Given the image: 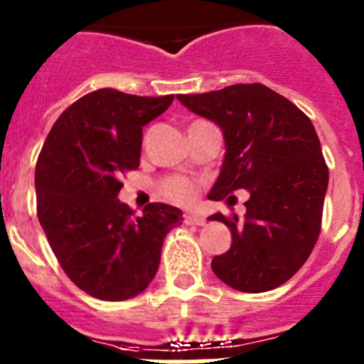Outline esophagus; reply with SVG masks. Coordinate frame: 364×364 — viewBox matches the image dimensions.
I'll list each match as a JSON object with an SVG mask.
<instances>
[{
  "mask_svg": "<svg viewBox=\"0 0 364 364\" xmlns=\"http://www.w3.org/2000/svg\"><path fill=\"white\" fill-rule=\"evenodd\" d=\"M184 222L188 224V226H204L205 217L204 215H198V213H186Z\"/></svg>",
  "mask_w": 364,
  "mask_h": 364,
  "instance_id": "esophagus-1",
  "label": "esophagus"
}]
</instances>
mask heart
Listing matches in <instances>:
<instances>
[{
	"label": "heart",
	"instance_id": "1",
	"mask_svg": "<svg viewBox=\"0 0 364 364\" xmlns=\"http://www.w3.org/2000/svg\"><path fill=\"white\" fill-rule=\"evenodd\" d=\"M162 193L167 200L180 205H189L197 198L198 188L193 180L186 178V176H171L162 184Z\"/></svg>",
	"mask_w": 364,
	"mask_h": 364
}]
</instances>
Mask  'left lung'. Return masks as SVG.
<instances>
[{"label":"left lung","mask_w":364,"mask_h":364,"mask_svg":"<svg viewBox=\"0 0 364 364\" xmlns=\"http://www.w3.org/2000/svg\"><path fill=\"white\" fill-rule=\"evenodd\" d=\"M180 104L222 129L226 154L211 200L250 191L246 215L226 218L231 246L211 269L233 290L260 294L299 272L319 239L328 166L310 118L262 83H237L204 95H180Z\"/></svg>","instance_id":"1"}]
</instances>
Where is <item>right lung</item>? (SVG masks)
I'll use <instances>...</instances> for the list:
<instances>
[{
	"instance_id": "right-lung-1",
	"label": "right lung",
	"mask_w": 364,
	"mask_h": 364,
	"mask_svg": "<svg viewBox=\"0 0 364 364\" xmlns=\"http://www.w3.org/2000/svg\"><path fill=\"white\" fill-rule=\"evenodd\" d=\"M173 98L89 92L60 114L38 156L41 228L67 277L102 301L142 294L156 275L166 235L184 220L169 204L153 202L134 217L118 200L122 173L140 164L144 125Z\"/></svg>"
}]
</instances>
